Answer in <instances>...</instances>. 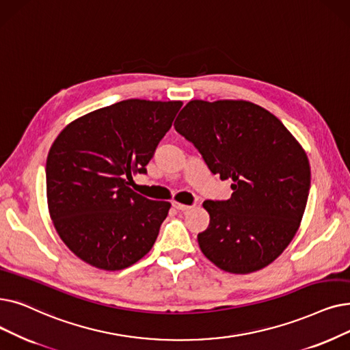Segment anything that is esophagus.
<instances>
[{
  "label": "esophagus",
  "instance_id": "obj_1",
  "mask_svg": "<svg viewBox=\"0 0 350 350\" xmlns=\"http://www.w3.org/2000/svg\"><path fill=\"white\" fill-rule=\"evenodd\" d=\"M173 206L178 210V211H189L193 206H187V204H181V203H173Z\"/></svg>",
  "mask_w": 350,
  "mask_h": 350
}]
</instances>
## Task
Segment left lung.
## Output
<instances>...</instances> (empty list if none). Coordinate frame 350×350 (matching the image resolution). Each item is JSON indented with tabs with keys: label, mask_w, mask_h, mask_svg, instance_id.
Here are the masks:
<instances>
[{
	"label": "left lung",
	"mask_w": 350,
	"mask_h": 350,
	"mask_svg": "<svg viewBox=\"0 0 350 350\" xmlns=\"http://www.w3.org/2000/svg\"><path fill=\"white\" fill-rule=\"evenodd\" d=\"M174 129L199 150L208 170L232 181L229 200H206L203 254L246 275L270 265L295 237L310 189L305 150L282 121L250 101L191 100Z\"/></svg>",
	"instance_id": "left-lung-1"
}]
</instances>
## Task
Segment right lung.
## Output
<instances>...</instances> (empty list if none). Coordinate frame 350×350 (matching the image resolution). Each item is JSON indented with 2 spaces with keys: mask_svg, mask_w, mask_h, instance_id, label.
Segmentation results:
<instances>
[{
  "mask_svg": "<svg viewBox=\"0 0 350 350\" xmlns=\"http://www.w3.org/2000/svg\"><path fill=\"white\" fill-rule=\"evenodd\" d=\"M183 103L131 98L74 120L53 143L45 165L55 230L85 263L126 269L153 247L169 202L133 191Z\"/></svg>",
  "mask_w": 350,
  "mask_h": 350,
  "instance_id": "right-lung-1",
  "label": "right lung"
}]
</instances>
